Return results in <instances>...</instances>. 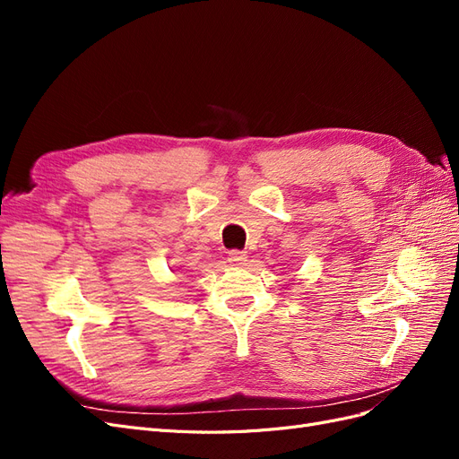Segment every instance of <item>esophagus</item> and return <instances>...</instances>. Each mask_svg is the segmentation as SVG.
<instances>
[{
    "instance_id": "34e87169",
    "label": "esophagus",
    "mask_w": 459,
    "mask_h": 459,
    "mask_svg": "<svg viewBox=\"0 0 459 459\" xmlns=\"http://www.w3.org/2000/svg\"><path fill=\"white\" fill-rule=\"evenodd\" d=\"M228 260H230L231 264H235V266H241V264L247 262V255L241 253V251H230Z\"/></svg>"
}]
</instances>
